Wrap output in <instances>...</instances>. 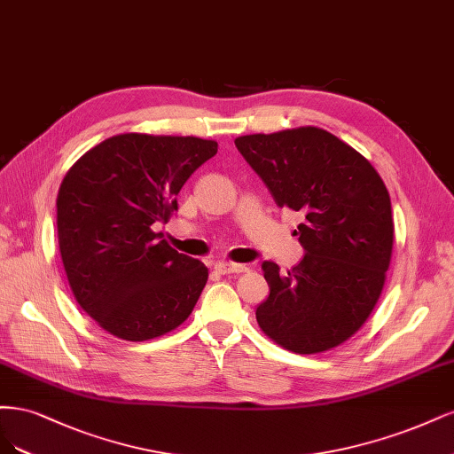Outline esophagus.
<instances>
[{
  "label": "esophagus",
  "mask_w": 454,
  "mask_h": 454,
  "mask_svg": "<svg viewBox=\"0 0 454 454\" xmlns=\"http://www.w3.org/2000/svg\"><path fill=\"white\" fill-rule=\"evenodd\" d=\"M215 271L223 273V275L243 273V271H247V266H245V264H236V262H216V264H215Z\"/></svg>",
  "instance_id": "34e87169"
}]
</instances>
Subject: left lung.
I'll return each mask as SVG.
<instances>
[{
    "label": "left lung",
    "instance_id": "1",
    "mask_svg": "<svg viewBox=\"0 0 454 454\" xmlns=\"http://www.w3.org/2000/svg\"><path fill=\"white\" fill-rule=\"evenodd\" d=\"M236 147L277 207L303 216L300 264L286 273L262 264L270 296L256 307L260 328L300 355L341 345L385 285L394 239L385 183L360 153L315 126L243 136Z\"/></svg>",
    "mask_w": 454,
    "mask_h": 454
}]
</instances>
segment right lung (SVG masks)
<instances>
[{"mask_svg": "<svg viewBox=\"0 0 454 454\" xmlns=\"http://www.w3.org/2000/svg\"><path fill=\"white\" fill-rule=\"evenodd\" d=\"M216 141L122 134L82 154L56 200L58 243L75 300L116 338L145 341L183 325L207 283L200 260L171 248L153 224Z\"/></svg>", "mask_w": 454, "mask_h": 454, "instance_id": "1", "label": "right lung"}]
</instances>
